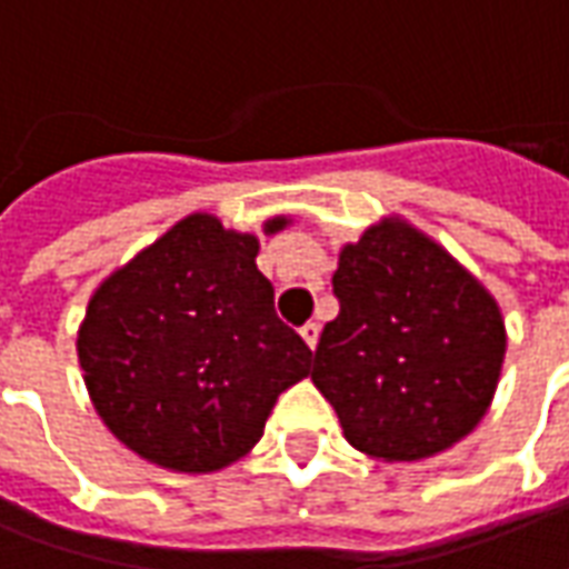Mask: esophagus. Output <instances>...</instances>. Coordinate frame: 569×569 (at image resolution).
I'll return each mask as SVG.
<instances>
[{
	"label": "esophagus",
	"mask_w": 569,
	"mask_h": 569,
	"mask_svg": "<svg viewBox=\"0 0 569 569\" xmlns=\"http://www.w3.org/2000/svg\"><path fill=\"white\" fill-rule=\"evenodd\" d=\"M301 338H305V345L313 350L317 341H320V326H317V322H305V326H301Z\"/></svg>",
	"instance_id": "obj_1"
}]
</instances>
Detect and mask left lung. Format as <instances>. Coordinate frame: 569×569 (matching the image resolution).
Listing matches in <instances>:
<instances>
[{
    "mask_svg": "<svg viewBox=\"0 0 569 569\" xmlns=\"http://www.w3.org/2000/svg\"><path fill=\"white\" fill-rule=\"evenodd\" d=\"M338 317L310 381L347 441L378 460H420L485 418L506 357L488 289L411 224L381 222L341 249Z\"/></svg>",
    "mask_w": 569,
    "mask_h": 569,
    "instance_id": "left-lung-1",
    "label": "left lung"
}]
</instances>
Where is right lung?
<instances>
[{"mask_svg":"<svg viewBox=\"0 0 569 569\" xmlns=\"http://www.w3.org/2000/svg\"><path fill=\"white\" fill-rule=\"evenodd\" d=\"M256 252L252 234L194 212L93 292L79 332L84 383L106 427L149 463H234L310 371L313 353L277 317Z\"/></svg>","mask_w":569,"mask_h":569,"instance_id":"obj_1","label":"right lung"}]
</instances>
